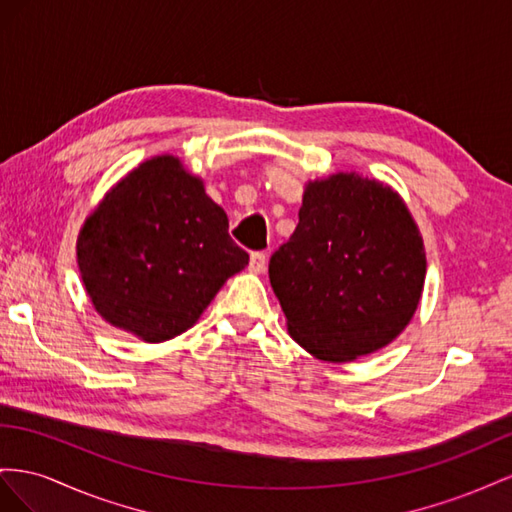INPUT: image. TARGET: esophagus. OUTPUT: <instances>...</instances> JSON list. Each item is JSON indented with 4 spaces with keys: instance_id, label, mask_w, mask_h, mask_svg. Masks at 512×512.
<instances>
[{
    "instance_id": "1",
    "label": "esophagus",
    "mask_w": 512,
    "mask_h": 512,
    "mask_svg": "<svg viewBox=\"0 0 512 512\" xmlns=\"http://www.w3.org/2000/svg\"><path fill=\"white\" fill-rule=\"evenodd\" d=\"M266 266H268V255L266 253L257 251V253L251 255V264H248V270H251L253 274H264Z\"/></svg>"
}]
</instances>
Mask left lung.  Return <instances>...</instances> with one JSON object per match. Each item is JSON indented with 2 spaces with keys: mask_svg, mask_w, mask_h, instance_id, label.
Here are the masks:
<instances>
[{
  "mask_svg": "<svg viewBox=\"0 0 512 512\" xmlns=\"http://www.w3.org/2000/svg\"><path fill=\"white\" fill-rule=\"evenodd\" d=\"M298 218L268 268L291 339L324 362H354L392 343L412 321L427 274L403 197L337 171L306 182Z\"/></svg>",
  "mask_w": 512,
  "mask_h": 512,
  "instance_id": "left-lung-1",
  "label": "left lung"
}]
</instances>
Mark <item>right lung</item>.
<instances>
[{
	"instance_id": "right-lung-1",
	"label": "right lung",
	"mask_w": 512,
	"mask_h": 512,
	"mask_svg": "<svg viewBox=\"0 0 512 512\" xmlns=\"http://www.w3.org/2000/svg\"><path fill=\"white\" fill-rule=\"evenodd\" d=\"M229 218L178 156L143 160L87 214L77 238L81 281L96 313L143 343L197 324L248 253Z\"/></svg>"
}]
</instances>
